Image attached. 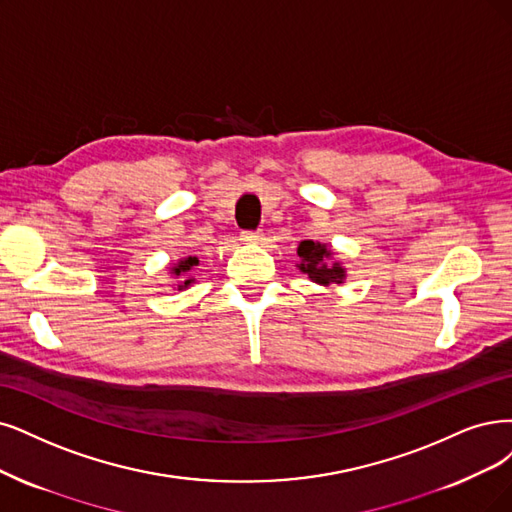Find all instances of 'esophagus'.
<instances>
[{
	"label": "esophagus",
	"instance_id": "esophagus-1",
	"mask_svg": "<svg viewBox=\"0 0 512 512\" xmlns=\"http://www.w3.org/2000/svg\"><path fill=\"white\" fill-rule=\"evenodd\" d=\"M261 238H263L261 232H242V234H240V240H242V242H259Z\"/></svg>",
	"mask_w": 512,
	"mask_h": 512
}]
</instances>
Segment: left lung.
Here are the masks:
<instances>
[{"mask_svg":"<svg viewBox=\"0 0 512 512\" xmlns=\"http://www.w3.org/2000/svg\"><path fill=\"white\" fill-rule=\"evenodd\" d=\"M297 255H299L297 268L312 282H316V285L331 287V285H342L344 282L346 268L339 261H331L333 251L327 244L304 240L297 246Z\"/></svg>","mask_w":512,"mask_h":512,"instance_id":"8db88e82","label":"left lung"}]
</instances>
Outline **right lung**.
<instances>
[{
    "mask_svg": "<svg viewBox=\"0 0 512 512\" xmlns=\"http://www.w3.org/2000/svg\"><path fill=\"white\" fill-rule=\"evenodd\" d=\"M194 266H198V257H183V259H179L173 268H170V274H173V278H179V282H177V289L179 291H183V289H187L189 285H192L194 282V278H192V272L194 270Z\"/></svg>",
    "mask_w": 512,
    "mask_h": 512,
    "instance_id": "right-lung-1",
    "label": "right lung"
}]
</instances>
